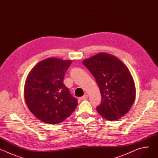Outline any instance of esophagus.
Wrapping results in <instances>:
<instances>
[{
  "label": "esophagus",
  "mask_w": 158,
  "mask_h": 158,
  "mask_svg": "<svg viewBox=\"0 0 158 158\" xmlns=\"http://www.w3.org/2000/svg\"><path fill=\"white\" fill-rule=\"evenodd\" d=\"M87 98H88V96H87V94H84L83 96H82V97L80 98V99H81V100H85V99H87Z\"/></svg>",
  "instance_id": "34e87169"
}]
</instances>
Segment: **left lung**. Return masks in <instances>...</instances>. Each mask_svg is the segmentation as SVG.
I'll return each instance as SVG.
<instances>
[{
    "label": "left lung",
    "mask_w": 158,
    "mask_h": 158,
    "mask_svg": "<svg viewBox=\"0 0 158 158\" xmlns=\"http://www.w3.org/2000/svg\"><path fill=\"white\" fill-rule=\"evenodd\" d=\"M100 89L102 100L96 109L109 121L124 116L136 98L132 75L124 64L116 57L101 52L83 61Z\"/></svg>",
    "instance_id": "obj_1"
}]
</instances>
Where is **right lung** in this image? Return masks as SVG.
I'll use <instances>...</instances> for the list:
<instances>
[{
  "instance_id": "1",
  "label": "right lung",
  "mask_w": 158,
  "mask_h": 158,
  "mask_svg": "<svg viewBox=\"0 0 158 158\" xmlns=\"http://www.w3.org/2000/svg\"><path fill=\"white\" fill-rule=\"evenodd\" d=\"M73 60L51 57L39 62L29 73L24 86V98L32 113L50 124L62 123L77 106L63 84L66 71Z\"/></svg>"
}]
</instances>
